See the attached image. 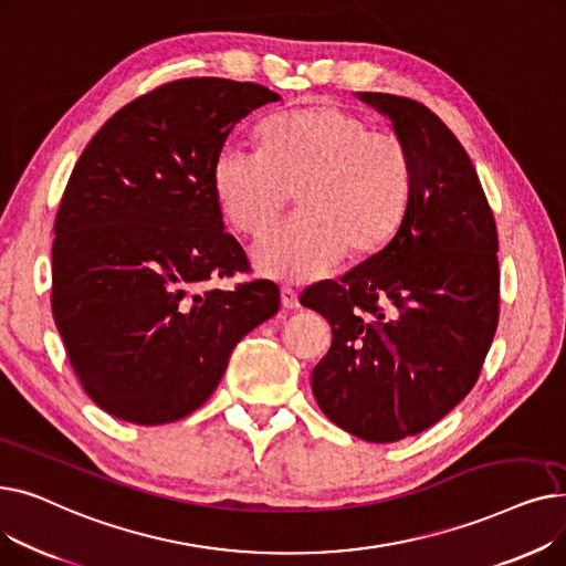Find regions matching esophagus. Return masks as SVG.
I'll use <instances>...</instances> for the list:
<instances>
[{
	"instance_id": "34e87169",
	"label": "esophagus",
	"mask_w": 566,
	"mask_h": 566,
	"mask_svg": "<svg viewBox=\"0 0 566 566\" xmlns=\"http://www.w3.org/2000/svg\"><path fill=\"white\" fill-rule=\"evenodd\" d=\"M280 295H282V305L286 310H298L301 303H298V291L291 289V286H282L280 289Z\"/></svg>"
}]
</instances>
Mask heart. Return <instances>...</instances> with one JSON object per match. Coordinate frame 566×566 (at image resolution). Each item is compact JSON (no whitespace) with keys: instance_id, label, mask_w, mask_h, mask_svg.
Segmentation results:
<instances>
[{"instance_id":"b5f03b06","label":"heart","mask_w":566,"mask_h":566,"mask_svg":"<svg viewBox=\"0 0 566 566\" xmlns=\"http://www.w3.org/2000/svg\"><path fill=\"white\" fill-rule=\"evenodd\" d=\"M412 174L397 133L318 103L263 122L259 151L224 146L213 190L224 218L248 235L271 227L295 192L301 213L259 241L252 259L263 275L305 282L344 252L360 256L388 241L406 213Z\"/></svg>"}]
</instances>
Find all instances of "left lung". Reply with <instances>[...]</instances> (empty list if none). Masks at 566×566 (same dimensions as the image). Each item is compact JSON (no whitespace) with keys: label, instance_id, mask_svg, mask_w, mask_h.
<instances>
[{"label":"left lung","instance_id":"obj_1","mask_svg":"<svg viewBox=\"0 0 566 566\" xmlns=\"http://www.w3.org/2000/svg\"><path fill=\"white\" fill-rule=\"evenodd\" d=\"M412 156L406 213L376 254L303 291L333 344L312 371L325 418L369 442L442 420L478 382L500 314L497 231L465 148L422 103L358 94Z\"/></svg>","mask_w":566,"mask_h":566}]
</instances>
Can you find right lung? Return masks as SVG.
Masks as SVG:
<instances>
[{"instance_id": "right-lung-1", "label": "right lung", "mask_w": 566, "mask_h": 566, "mask_svg": "<svg viewBox=\"0 0 566 566\" xmlns=\"http://www.w3.org/2000/svg\"><path fill=\"white\" fill-rule=\"evenodd\" d=\"M277 101L254 82H167L82 151L54 220L52 316L82 390L114 418H186L235 344L277 314L271 280L208 286L250 271L224 231L213 163L241 118Z\"/></svg>"}]
</instances>
